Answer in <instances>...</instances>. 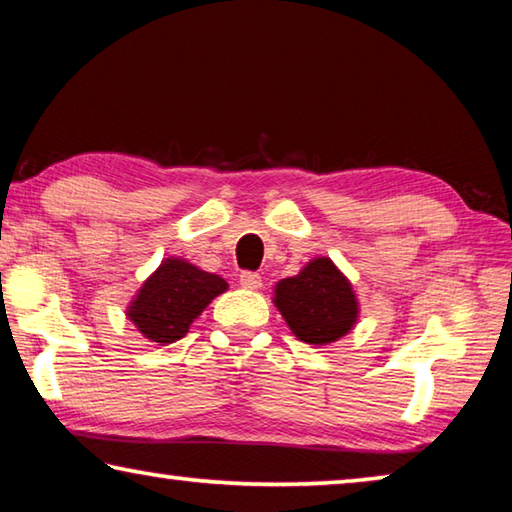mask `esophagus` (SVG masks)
<instances>
[{
  "mask_svg": "<svg viewBox=\"0 0 512 512\" xmlns=\"http://www.w3.org/2000/svg\"><path fill=\"white\" fill-rule=\"evenodd\" d=\"M239 284L244 289H253L255 291V289L262 287V275L253 273V271H244V273L239 275Z\"/></svg>",
  "mask_w": 512,
  "mask_h": 512,
  "instance_id": "esophagus-1",
  "label": "esophagus"
}]
</instances>
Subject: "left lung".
I'll use <instances>...</instances> for the list:
<instances>
[{
    "label": "left lung",
    "mask_w": 512,
    "mask_h": 512,
    "mask_svg": "<svg viewBox=\"0 0 512 512\" xmlns=\"http://www.w3.org/2000/svg\"><path fill=\"white\" fill-rule=\"evenodd\" d=\"M273 302L300 341H339L359 318L352 284L329 257H316L298 275L275 284Z\"/></svg>",
    "instance_id": "left-lung-1"
}]
</instances>
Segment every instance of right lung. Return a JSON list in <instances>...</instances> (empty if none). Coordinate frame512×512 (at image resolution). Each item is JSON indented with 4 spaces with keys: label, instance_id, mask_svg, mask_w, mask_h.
<instances>
[{
    "label": "right lung",
    "instance_id": "obj_1",
    "mask_svg": "<svg viewBox=\"0 0 512 512\" xmlns=\"http://www.w3.org/2000/svg\"><path fill=\"white\" fill-rule=\"evenodd\" d=\"M228 289L223 277L201 271L187 259L167 257L137 291L126 316L144 339L167 345L189 332V325Z\"/></svg>",
    "mask_w": 512,
    "mask_h": 512
}]
</instances>
